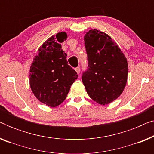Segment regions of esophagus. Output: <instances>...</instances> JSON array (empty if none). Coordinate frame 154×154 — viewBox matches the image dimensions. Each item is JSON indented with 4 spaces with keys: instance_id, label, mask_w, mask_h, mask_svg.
I'll return each instance as SVG.
<instances>
[{
    "instance_id": "obj_1",
    "label": "esophagus",
    "mask_w": 154,
    "mask_h": 154,
    "mask_svg": "<svg viewBox=\"0 0 154 154\" xmlns=\"http://www.w3.org/2000/svg\"><path fill=\"white\" fill-rule=\"evenodd\" d=\"M80 70H81V69H80V67H76V68L75 69V71H76L77 73H80Z\"/></svg>"
}]
</instances>
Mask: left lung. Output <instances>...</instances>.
Segmentation results:
<instances>
[{"label":"left lung","instance_id":"obj_1","mask_svg":"<svg viewBox=\"0 0 154 154\" xmlns=\"http://www.w3.org/2000/svg\"><path fill=\"white\" fill-rule=\"evenodd\" d=\"M88 67L82 81L88 95L101 105L109 104L123 92L127 83V60L110 36L92 29L84 37Z\"/></svg>","mask_w":154,"mask_h":154}]
</instances>
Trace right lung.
<instances>
[{"mask_svg":"<svg viewBox=\"0 0 154 154\" xmlns=\"http://www.w3.org/2000/svg\"><path fill=\"white\" fill-rule=\"evenodd\" d=\"M66 37V33L61 32L48 38L40 48L30 67L29 81L33 93L40 102L52 107L64 102L78 78L62 49L61 43Z\"/></svg>","mask_w":154,"mask_h":154,"instance_id":"add662e5","label":"right lung"}]
</instances>
